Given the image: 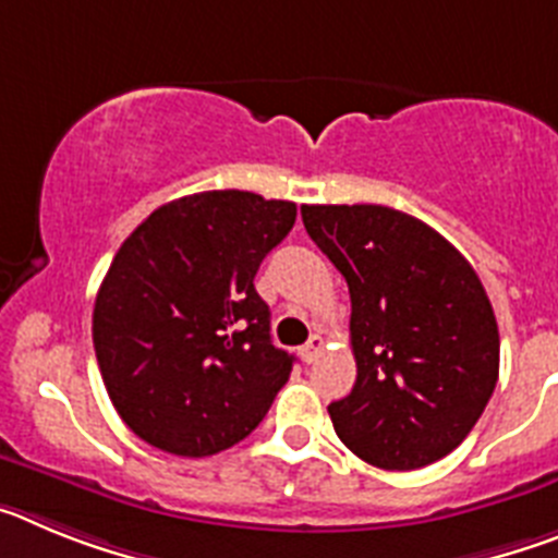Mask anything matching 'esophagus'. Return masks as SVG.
Here are the masks:
<instances>
[{"label": "esophagus", "instance_id": "34e87169", "mask_svg": "<svg viewBox=\"0 0 558 558\" xmlns=\"http://www.w3.org/2000/svg\"><path fill=\"white\" fill-rule=\"evenodd\" d=\"M322 352H324V338H322V335H313V338H310L307 343L302 347L304 363H315Z\"/></svg>", "mask_w": 558, "mask_h": 558}]
</instances>
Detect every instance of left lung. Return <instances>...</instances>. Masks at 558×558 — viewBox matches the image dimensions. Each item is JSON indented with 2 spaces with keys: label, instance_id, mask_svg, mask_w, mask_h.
<instances>
[{
  "label": "left lung",
  "instance_id": "1",
  "mask_svg": "<svg viewBox=\"0 0 558 558\" xmlns=\"http://www.w3.org/2000/svg\"><path fill=\"white\" fill-rule=\"evenodd\" d=\"M352 295L357 379L329 405L335 433L379 470H418L470 436L500 372L495 310L475 268L388 206H302Z\"/></svg>",
  "mask_w": 558,
  "mask_h": 558
}]
</instances>
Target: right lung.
Instances as JSON below:
<instances>
[{"label": "right lung", "mask_w": 558, "mask_h": 558, "mask_svg": "<svg viewBox=\"0 0 558 558\" xmlns=\"http://www.w3.org/2000/svg\"><path fill=\"white\" fill-rule=\"evenodd\" d=\"M295 204L211 190L159 206L113 256L92 315L113 408L142 441L215 456L265 418L293 372L254 288Z\"/></svg>", "instance_id": "right-lung-1"}]
</instances>
